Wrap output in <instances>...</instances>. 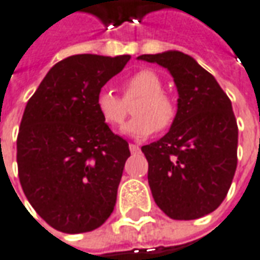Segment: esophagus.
Instances as JSON below:
<instances>
[{"label": "esophagus", "mask_w": 260, "mask_h": 260, "mask_svg": "<svg viewBox=\"0 0 260 260\" xmlns=\"http://www.w3.org/2000/svg\"><path fill=\"white\" fill-rule=\"evenodd\" d=\"M128 149H130V153H132V154H139V153H140V147H139L137 144H133V143L128 144Z\"/></svg>", "instance_id": "obj_1"}]
</instances>
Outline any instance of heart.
<instances>
[{
  "label": "heart",
  "mask_w": 260,
  "mask_h": 260,
  "mask_svg": "<svg viewBox=\"0 0 260 260\" xmlns=\"http://www.w3.org/2000/svg\"><path fill=\"white\" fill-rule=\"evenodd\" d=\"M136 99L133 106V117L123 133L132 137H147L156 130H165L173 124L176 118V103L163 93V83L157 74L151 70H140L127 78L124 84L123 100L110 90L103 88L95 99V107L103 121L110 127L120 126L127 114L126 104Z\"/></svg>",
  "instance_id": "heart-1"
}]
</instances>
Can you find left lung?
I'll return each mask as SVG.
<instances>
[{"instance_id":"8db88e82","label":"left lung","mask_w":260,"mask_h":260,"mask_svg":"<svg viewBox=\"0 0 260 260\" xmlns=\"http://www.w3.org/2000/svg\"><path fill=\"white\" fill-rule=\"evenodd\" d=\"M173 77L177 113L161 139L143 146L153 199L176 220L212 213L228 194L238 165V124L216 78L187 54H143Z\"/></svg>"}]
</instances>
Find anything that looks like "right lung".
I'll use <instances>...</instances> for the list:
<instances>
[{"label": "right lung", "instance_id": "add662e5", "mask_svg": "<svg viewBox=\"0 0 260 260\" xmlns=\"http://www.w3.org/2000/svg\"><path fill=\"white\" fill-rule=\"evenodd\" d=\"M130 55H71L29 99L17 139L21 186L47 223L64 233L102 226L116 206L128 143L100 117L95 99Z\"/></svg>", "mask_w": 260, "mask_h": 260}]
</instances>
